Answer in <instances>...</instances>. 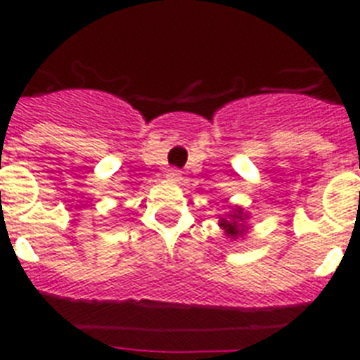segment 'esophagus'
I'll return each instance as SVG.
<instances>
[{
    "instance_id": "obj_1",
    "label": "esophagus",
    "mask_w": 360,
    "mask_h": 360,
    "mask_svg": "<svg viewBox=\"0 0 360 360\" xmlns=\"http://www.w3.org/2000/svg\"><path fill=\"white\" fill-rule=\"evenodd\" d=\"M180 176H182V171L174 169V167L167 169V173H165V178H167V180H171V182H178V180H180Z\"/></svg>"
}]
</instances>
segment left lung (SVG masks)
Instances as JSON below:
<instances>
[{"label":"left lung","instance_id":"left-lung-1","mask_svg":"<svg viewBox=\"0 0 360 360\" xmlns=\"http://www.w3.org/2000/svg\"><path fill=\"white\" fill-rule=\"evenodd\" d=\"M243 219L245 218H243V214H241V211H238L236 214L231 216V218H221L219 225H221V227H224V231L227 232V236L238 238L245 232Z\"/></svg>","mask_w":360,"mask_h":360}]
</instances>
